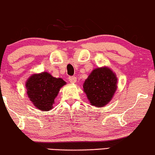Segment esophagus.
I'll list each match as a JSON object with an SVG mask.
<instances>
[{
  "mask_svg": "<svg viewBox=\"0 0 155 155\" xmlns=\"http://www.w3.org/2000/svg\"><path fill=\"white\" fill-rule=\"evenodd\" d=\"M69 82L71 83V84H74V83H76V81H77V78L74 77V76H70V77L69 78Z\"/></svg>",
  "mask_w": 155,
  "mask_h": 155,
  "instance_id": "esophagus-1",
  "label": "esophagus"
}]
</instances>
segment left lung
<instances>
[{"label":"left lung","mask_w":155,"mask_h":155,"mask_svg":"<svg viewBox=\"0 0 155 155\" xmlns=\"http://www.w3.org/2000/svg\"><path fill=\"white\" fill-rule=\"evenodd\" d=\"M117 78L109 68L94 69L84 84V91L92 106L104 107L112 99L117 88Z\"/></svg>","instance_id":"8db88e82"}]
</instances>
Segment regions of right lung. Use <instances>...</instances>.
I'll use <instances>...</instances> for the list:
<instances>
[{"instance_id":"obj_1","label":"right lung","mask_w":155,"mask_h":155,"mask_svg":"<svg viewBox=\"0 0 155 155\" xmlns=\"http://www.w3.org/2000/svg\"><path fill=\"white\" fill-rule=\"evenodd\" d=\"M66 84L62 78H54L44 71L31 75L26 81V88L34 106L39 110L46 111L52 109L60 89Z\"/></svg>"}]
</instances>
